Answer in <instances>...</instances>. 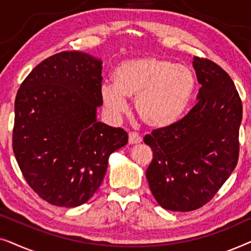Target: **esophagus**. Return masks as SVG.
I'll use <instances>...</instances> for the list:
<instances>
[{"mask_svg": "<svg viewBox=\"0 0 251 251\" xmlns=\"http://www.w3.org/2000/svg\"><path fill=\"white\" fill-rule=\"evenodd\" d=\"M143 138L137 132H129V144H139Z\"/></svg>", "mask_w": 251, "mask_h": 251, "instance_id": "obj_1", "label": "esophagus"}]
</instances>
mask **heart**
I'll use <instances>...</instances> for the list:
<instances>
[{
    "mask_svg": "<svg viewBox=\"0 0 251 251\" xmlns=\"http://www.w3.org/2000/svg\"><path fill=\"white\" fill-rule=\"evenodd\" d=\"M114 82L101 88L106 111L120 116L128 111L126 98L136 99L138 118L154 129L176 123L187 109L195 89L190 68L157 57L123 61L115 68Z\"/></svg>",
    "mask_w": 251,
    "mask_h": 251,
    "instance_id": "b5f03b06",
    "label": "heart"
}]
</instances>
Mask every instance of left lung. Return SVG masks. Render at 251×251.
<instances>
[{
	"label": "left lung",
	"mask_w": 251,
	"mask_h": 251,
	"mask_svg": "<svg viewBox=\"0 0 251 251\" xmlns=\"http://www.w3.org/2000/svg\"><path fill=\"white\" fill-rule=\"evenodd\" d=\"M201 84L190 112L144 137L153 160L146 170L161 207L192 211L203 207L227 180L239 159L242 102L229 75L207 58L194 57Z\"/></svg>",
	"instance_id": "obj_1"
}]
</instances>
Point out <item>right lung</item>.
<instances>
[{"mask_svg": "<svg viewBox=\"0 0 251 251\" xmlns=\"http://www.w3.org/2000/svg\"><path fill=\"white\" fill-rule=\"evenodd\" d=\"M101 61L63 51L40 63L15 100L12 149L27 184L58 207H77L100 186L108 157L128 133L96 120Z\"/></svg>", "mask_w": 251, "mask_h": 251, "instance_id": "obj_1", "label": "right lung"}]
</instances>
